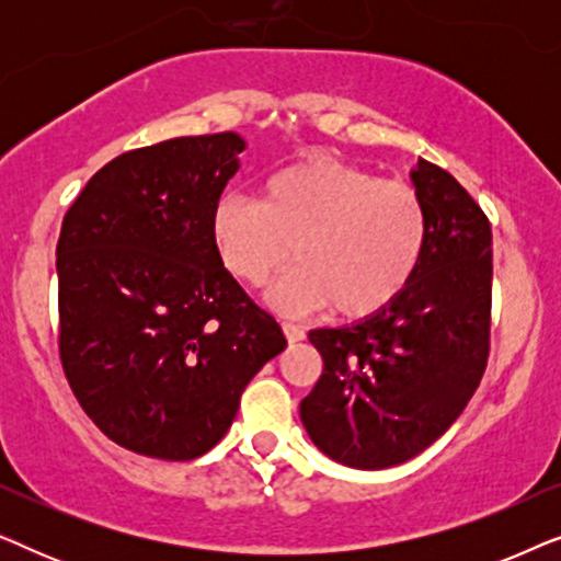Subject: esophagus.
I'll return each mask as SVG.
<instances>
[{
    "label": "esophagus",
    "mask_w": 561,
    "mask_h": 561,
    "mask_svg": "<svg viewBox=\"0 0 561 561\" xmlns=\"http://www.w3.org/2000/svg\"><path fill=\"white\" fill-rule=\"evenodd\" d=\"M283 334H286V340H288V342H301L304 336H306L304 327L294 324V321H283Z\"/></svg>",
    "instance_id": "34e87169"
}]
</instances>
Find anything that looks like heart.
Wrapping results in <instances>:
<instances>
[{
	"label": "heart",
	"mask_w": 561,
	"mask_h": 561,
	"mask_svg": "<svg viewBox=\"0 0 561 561\" xmlns=\"http://www.w3.org/2000/svg\"><path fill=\"white\" fill-rule=\"evenodd\" d=\"M221 265L248 286H263L290 260L296 267L267 294L275 309H324L344 319L380 313L409 288L428 240L419 191L380 181L365 168L309 158L271 173L260 202L221 196L211 214Z\"/></svg>",
	"instance_id": "1"
}]
</instances>
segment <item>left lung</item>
I'll use <instances>...</instances> for the list:
<instances>
[{
	"label": "left lung",
	"instance_id": "left-lung-1",
	"mask_svg": "<svg viewBox=\"0 0 561 561\" xmlns=\"http://www.w3.org/2000/svg\"><path fill=\"white\" fill-rule=\"evenodd\" d=\"M428 240L409 288L350 327L311 329L324 373L301 401L311 442L334 462L386 470L416 457L465 411L490 350L493 234L474 198L419 158Z\"/></svg>",
	"mask_w": 561,
	"mask_h": 561
}]
</instances>
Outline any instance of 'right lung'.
I'll use <instances>...</instances> for the list:
<instances>
[{
    "instance_id": "add662e5",
    "label": "right lung",
    "mask_w": 561,
    "mask_h": 561,
    "mask_svg": "<svg viewBox=\"0 0 561 561\" xmlns=\"http://www.w3.org/2000/svg\"><path fill=\"white\" fill-rule=\"evenodd\" d=\"M244 148L219 133L122 152L64 217L60 363L87 416L137 455L202 457L232 426L248 382L286 350L211 240Z\"/></svg>"
}]
</instances>
